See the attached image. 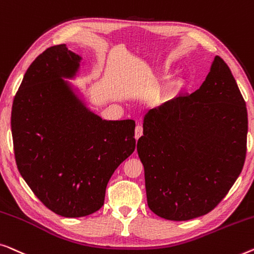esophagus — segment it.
I'll return each mask as SVG.
<instances>
[{
  "mask_svg": "<svg viewBox=\"0 0 254 254\" xmlns=\"http://www.w3.org/2000/svg\"><path fill=\"white\" fill-rule=\"evenodd\" d=\"M142 135V127L141 126H137L134 130V137L135 139H139Z\"/></svg>",
  "mask_w": 254,
  "mask_h": 254,
  "instance_id": "34e87169",
  "label": "esophagus"
}]
</instances>
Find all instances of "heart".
<instances>
[{
    "instance_id": "b5f03b06",
    "label": "heart",
    "mask_w": 254,
    "mask_h": 254,
    "mask_svg": "<svg viewBox=\"0 0 254 254\" xmlns=\"http://www.w3.org/2000/svg\"><path fill=\"white\" fill-rule=\"evenodd\" d=\"M182 86H183V83H182L181 80H175L173 83L168 84L161 92H159L158 100L159 101L166 102L169 101L171 99H174L175 96L177 95V93L181 91Z\"/></svg>"
}]
</instances>
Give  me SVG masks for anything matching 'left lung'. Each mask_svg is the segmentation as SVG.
<instances>
[{
	"instance_id": "obj_1",
	"label": "left lung",
	"mask_w": 254,
	"mask_h": 254,
	"mask_svg": "<svg viewBox=\"0 0 254 254\" xmlns=\"http://www.w3.org/2000/svg\"><path fill=\"white\" fill-rule=\"evenodd\" d=\"M248 110L220 56L199 90L144 117L137 142L149 209L170 221L205 215L237 180L246 156Z\"/></svg>"
}]
</instances>
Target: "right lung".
I'll use <instances>...</instances> for the list:
<instances>
[{
	"label": "right lung",
	"mask_w": 254,
	"mask_h": 254,
	"mask_svg": "<svg viewBox=\"0 0 254 254\" xmlns=\"http://www.w3.org/2000/svg\"><path fill=\"white\" fill-rule=\"evenodd\" d=\"M79 60L65 45L46 49L27 69L11 110L21 177L47 208L65 217L101 208L110 177L135 148L134 121H102L60 79L73 76Z\"/></svg>",
	"instance_id": "add662e5"
}]
</instances>
